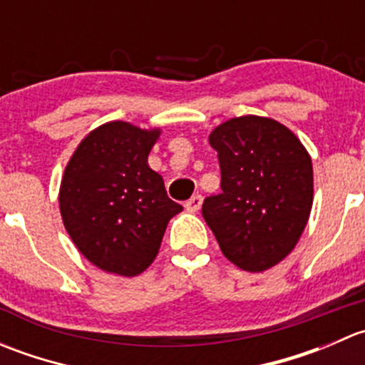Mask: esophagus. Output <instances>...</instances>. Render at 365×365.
<instances>
[{"instance_id": "obj_1", "label": "esophagus", "mask_w": 365, "mask_h": 365, "mask_svg": "<svg viewBox=\"0 0 365 365\" xmlns=\"http://www.w3.org/2000/svg\"><path fill=\"white\" fill-rule=\"evenodd\" d=\"M201 205H203V196H201V194H194V196L185 203V208L189 210V212H197V210L201 208Z\"/></svg>"}]
</instances>
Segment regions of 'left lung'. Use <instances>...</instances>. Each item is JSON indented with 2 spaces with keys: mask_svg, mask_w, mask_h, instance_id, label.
Wrapping results in <instances>:
<instances>
[{
  "mask_svg": "<svg viewBox=\"0 0 365 365\" xmlns=\"http://www.w3.org/2000/svg\"><path fill=\"white\" fill-rule=\"evenodd\" d=\"M220 168V194L203 217L224 256L247 272L284 259L312 206V164L297 135L270 118L240 116L208 138Z\"/></svg>",
  "mask_w": 365,
  "mask_h": 365,
  "instance_id": "8db88e82",
  "label": "left lung"
}]
</instances>
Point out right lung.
I'll return each instance as SVG.
<instances>
[{
  "label": "right lung",
  "mask_w": 365,
  "mask_h": 365,
  "mask_svg": "<svg viewBox=\"0 0 365 365\" xmlns=\"http://www.w3.org/2000/svg\"><path fill=\"white\" fill-rule=\"evenodd\" d=\"M159 130L111 121L83 139L65 169L60 210L65 230L88 261L134 277L159 252L169 219L182 205L148 168Z\"/></svg>",
  "instance_id": "1"
}]
</instances>
